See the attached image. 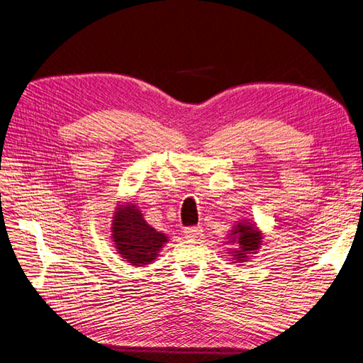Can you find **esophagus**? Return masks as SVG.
<instances>
[{"mask_svg": "<svg viewBox=\"0 0 363 363\" xmlns=\"http://www.w3.org/2000/svg\"><path fill=\"white\" fill-rule=\"evenodd\" d=\"M201 233V227L200 225H194V227H186L184 228V236L186 238H191V239H194V238H196Z\"/></svg>", "mask_w": 363, "mask_h": 363, "instance_id": "34e87169", "label": "esophagus"}]
</instances>
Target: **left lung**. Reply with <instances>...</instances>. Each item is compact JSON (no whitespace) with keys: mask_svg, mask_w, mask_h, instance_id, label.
<instances>
[{"mask_svg":"<svg viewBox=\"0 0 363 363\" xmlns=\"http://www.w3.org/2000/svg\"><path fill=\"white\" fill-rule=\"evenodd\" d=\"M228 242L236 244L233 257L236 262H245L251 252H256L262 245V232L256 227V224L240 221L238 223L232 233H230ZM235 262V263H236Z\"/></svg>","mask_w":363,"mask_h":363,"instance_id":"left-lung-1","label":"left lung"}]
</instances>
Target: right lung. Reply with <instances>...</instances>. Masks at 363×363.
I'll list each match as a JSON object with an SVG mask.
<instances>
[{"instance_id":"1","label":"right lung","mask_w":363,"mask_h":363,"mask_svg":"<svg viewBox=\"0 0 363 363\" xmlns=\"http://www.w3.org/2000/svg\"><path fill=\"white\" fill-rule=\"evenodd\" d=\"M113 244L130 265L144 267L155 262L168 242L167 235L157 232L144 219L135 204H119L112 223Z\"/></svg>"}]
</instances>
